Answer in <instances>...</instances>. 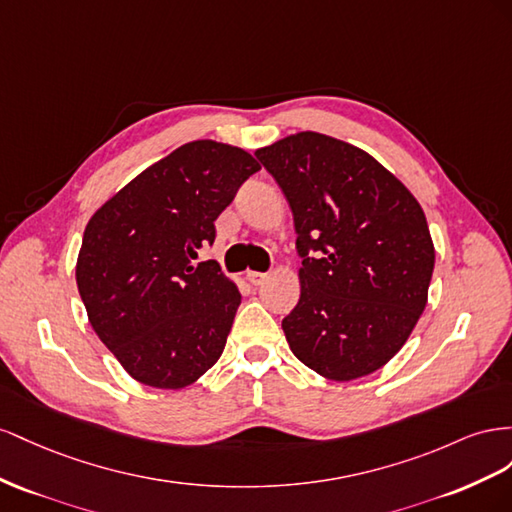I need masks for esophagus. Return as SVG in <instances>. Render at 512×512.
I'll return each mask as SVG.
<instances>
[{
  "mask_svg": "<svg viewBox=\"0 0 512 512\" xmlns=\"http://www.w3.org/2000/svg\"><path fill=\"white\" fill-rule=\"evenodd\" d=\"M246 279H248V283H253V285H264V283L268 281V274L248 270V272H246Z\"/></svg>",
  "mask_w": 512,
  "mask_h": 512,
  "instance_id": "esophagus-1",
  "label": "esophagus"
}]
</instances>
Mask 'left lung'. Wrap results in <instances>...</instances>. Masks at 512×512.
<instances>
[{
	"instance_id": "obj_1",
	"label": "left lung",
	"mask_w": 512,
	"mask_h": 512,
	"mask_svg": "<svg viewBox=\"0 0 512 512\" xmlns=\"http://www.w3.org/2000/svg\"><path fill=\"white\" fill-rule=\"evenodd\" d=\"M255 156L287 197L302 255L289 349L332 382L382 369L429 298L435 248L420 203L371 154L313 130Z\"/></svg>"
}]
</instances>
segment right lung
I'll list each match as a JSON object with an SVG mask.
<instances>
[{"label":"right lung","mask_w":512,"mask_h":512,"mask_svg":"<svg viewBox=\"0 0 512 512\" xmlns=\"http://www.w3.org/2000/svg\"><path fill=\"white\" fill-rule=\"evenodd\" d=\"M259 163L199 139L141 171L94 212L77 257L87 319L139 384L180 390L221 358L240 291L214 259V221Z\"/></svg>","instance_id":"obj_1"}]
</instances>
